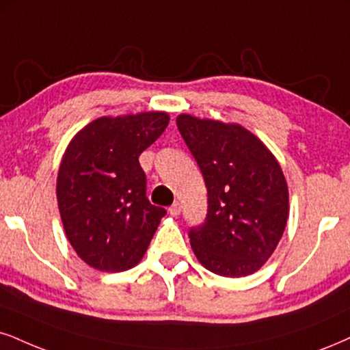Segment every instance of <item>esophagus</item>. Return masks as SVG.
Returning a JSON list of instances; mask_svg holds the SVG:
<instances>
[{
	"label": "esophagus",
	"mask_w": 350,
	"mask_h": 350,
	"mask_svg": "<svg viewBox=\"0 0 350 350\" xmlns=\"http://www.w3.org/2000/svg\"><path fill=\"white\" fill-rule=\"evenodd\" d=\"M168 213H170L172 215H178L180 213H182V204H180L178 201L174 202V204H172L170 208H168Z\"/></svg>",
	"instance_id": "34e87169"
}]
</instances>
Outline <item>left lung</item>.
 <instances>
[{
  "instance_id": "obj_1",
  "label": "left lung",
  "mask_w": 350,
  "mask_h": 350,
  "mask_svg": "<svg viewBox=\"0 0 350 350\" xmlns=\"http://www.w3.org/2000/svg\"><path fill=\"white\" fill-rule=\"evenodd\" d=\"M180 135L208 188V214L188 232L196 258L226 278L253 274L278 247L288 217V189L280 165L240 124L176 118Z\"/></svg>"
}]
</instances>
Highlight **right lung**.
<instances>
[{"label": "right lung", "instance_id": "right-lung-1", "mask_svg": "<svg viewBox=\"0 0 350 350\" xmlns=\"http://www.w3.org/2000/svg\"><path fill=\"white\" fill-rule=\"evenodd\" d=\"M163 111L103 116L81 129L59 165L56 198L68 240L89 266H136L167 211L146 196L139 155L165 131Z\"/></svg>", "mask_w": 350, "mask_h": 350}]
</instances>
